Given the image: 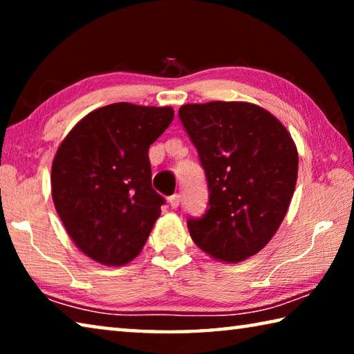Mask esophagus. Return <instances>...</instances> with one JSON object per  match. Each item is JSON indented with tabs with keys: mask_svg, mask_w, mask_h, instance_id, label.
Returning a JSON list of instances; mask_svg holds the SVG:
<instances>
[{
	"mask_svg": "<svg viewBox=\"0 0 354 354\" xmlns=\"http://www.w3.org/2000/svg\"><path fill=\"white\" fill-rule=\"evenodd\" d=\"M179 203H181V195L175 194V195L169 196V205H170L173 209H176V207L179 206Z\"/></svg>",
	"mask_w": 354,
	"mask_h": 354,
	"instance_id": "esophagus-1",
	"label": "esophagus"
}]
</instances>
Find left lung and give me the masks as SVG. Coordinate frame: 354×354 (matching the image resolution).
<instances>
[{
    "instance_id": "obj_1",
    "label": "left lung",
    "mask_w": 354,
    "mask_h": 354,
    "mask_svg": "<svg viewBox=\"0 0 354 354\" xmlns=\"http://www.w3.org/2000/svg\"><path fill=\"white\" fill-rule=\"evenodd\" d=\"M179 118L198 149L209 209L189 218L192 241L221 262H242L272 241L289 209L298 151L289 131L245 101L184 104Z\"/></svg>"
}]
</instances>
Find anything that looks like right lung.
<instances>
[{
  "mask_svg": "<svg viewBox=\"0 0 354 354\" xmlns=\"http://www.w3.org/2000/svg\"><path fill=\"white\" fill-rule=\"evenodd\" d=\"M173 117L170 106L113 103L87 113L59 145L53 201L91 259L122 267L142 251L165 203L151 187L148 148Z\"/></svg>",
  "mask_w": 354,
  "mask_h": 354,
  "instance_id": "add662e5",
  "label": "right lung"
}]
</instances>
